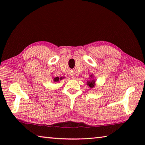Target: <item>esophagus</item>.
I'll use <instances>...</instances> for the list:
<instances>
[{"instance_id": "esophagus-1", "label": "esophagus", "mask_w": 145, "mask_h": 145, "mask_svg": "<svg viewBox=\"0 0 145 145\" xmlns=\"http://www.w3.org/2000/svg\"><path fill=\"white\" fill-rule=\"evenodd\" d=\"M72 78H75V76H72Z\"/></svg>"}]
</instances>
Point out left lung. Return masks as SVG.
<instances>
[{"label": "left lung", "mask_w": 145, "mask_h": 145, "mask_svg": "<svg viewBox=\"0 0 145 145\" xmlns=\"http://www.w3.org/2000/svg\"><path fill=\"white\" fill-rule=\"evenodd\" d=\"M95 81L93 80H91V81H90V82H87V85L89 86V87H90V88H93V87H94V86H95Z\"/></svg>", "instance_id": "obj_1"}]
</instances>
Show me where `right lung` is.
Masks as SVG:
<instances>
[{"mask_svg": "<svg viewBox=\"0 0 145 145\" xmlns=\"http://www.w3.org/2000/svg\"><path fill=\"white\" fill-rule=\"evenodd\" d=\"M59 79H60V80H61V79H62V78H59V77H55L54 78V82H58V81H59Z\"/></svg>", "mask_w": 145, "mask_h": 145, "instance_id": "1", "label": "right lung"}]
</instances>
